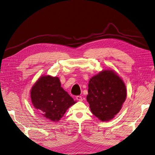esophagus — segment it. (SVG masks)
<instances>
[{
	"instance_id": "34e87169",
	"label": "esophagus",
	"mask_w": 155,
	"mask_h": 155,
	"mask_svg": "<svg viewBox=\"0 0 155 155\" xmlns=\"http://www.w3.org/2000/svg\"><path fill=\"white\" fill-rule=\"evenodd\" d=\"M76 99L78 101H82V98L81 96H76Z\"/></svg>"
}]
</instances>
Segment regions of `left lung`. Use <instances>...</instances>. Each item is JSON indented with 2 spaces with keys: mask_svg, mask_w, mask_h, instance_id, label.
Listing matches in <instances>:
<instances>
[{
  "mask_svg": "<svg viewBox=\"0 0 155 155\" xmlns=\"http://www.w3.org/2000/svg\"><path fill=\"white\" fill-rule=\"evenodd\" d=\"M87 101L92 113L101 121H109L122 107L127 90L123 80L112 70L94 76L88 84Z\"/></svg>",
  "mask_w": 155,
  "mask_h": 155,
  "instance_id": "8db88e82",
  "label": "left lung"
}]
</instances>
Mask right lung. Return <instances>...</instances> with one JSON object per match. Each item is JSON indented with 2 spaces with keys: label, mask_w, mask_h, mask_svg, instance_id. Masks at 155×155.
<instances>
[{
  "label": "right lung",
  "mask_w": 155,
  "mask_h": 155,
  "mask_svg": "<svg viewBox=\"0 0 155 155\" xmlns=\"http://www.w3.org/2000/svg\"><path fill=\"white\" fill-rule=\"evenodd\" d=\"M30 94L34 107L53 122L60 120L69 107L76 102L61 87L59 78L49 75L38 79L31 87Z\"/></svg>",
  "instance_id": "1"
}]
</instances>
